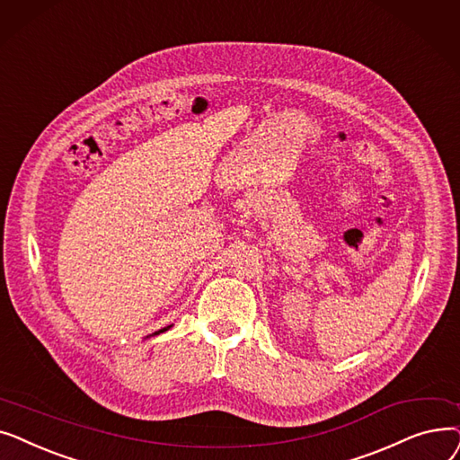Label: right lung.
Returning a JSON list of instances; mask_svg holds the SVG:
<instances>
[{
	"instance_id": "right-lung-1",
	"label": "right lung",
	"mask_w": 460,
	"mask_h": 460,
	"mask_svg": "<svg viewBox=\"0 0 460 460\" xmlns=\"http://www.w3.org/2000/svg\"><path fill=\"white\" fill-rule=\"evenodd\" d=\"M172 325H166V327H163V330H159V332H155V333H151V335H147L146 339H149V337H155V335H159V333H164V332H168Z\"/></svg>"
}]
</instances>
